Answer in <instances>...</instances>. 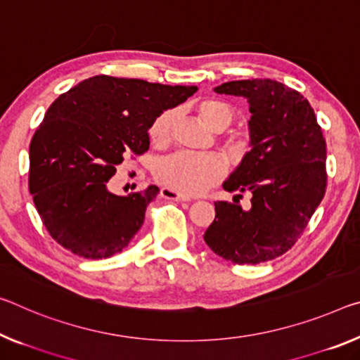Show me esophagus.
<instances>
[{
    "label": "esophagus",
    "instance_id": "34e87169",
    "mask_svg": "<svg viewBox=\"0 0 360 360\" xmlns=\"http://www.w3.org/2000/svg\"><path fill=\"white\" fill-rule=\"evenodd\" d=\"M160 195H162L163 198H167V200L189 202V197L181 195V193H178V192L173 191V189H169V187H162V189H160Z\"/></svg>",
    "mask_w": 360,
    "mask_h": 360
}]
</instances>
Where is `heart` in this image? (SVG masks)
Here are the masks:
<instances>
[{
	"mask_svg": "<svg viewBox=\"0 0 360 360\" xmlns=\"http://www.w3.org/2000/svg\"><path fill=\"white\" fill-rule=\"evenodd\" d=\"M198 115L213 129H224L232 123L236 110L227 102L214 98L203 99L197 105ZM174 113L163 110L152 120L149 127V138L157 146L167 144L171 138ZM232 150H242L243 144L229 141ZM155 178L165 187H169L184 195H195L218 184L224 178L226 167L216 155H197V153L178 152L160 160L155 167Z\"/></svg>",
	"mask_w": 360,
	"mask_h": 360,
	"instance_id": "heart-1",
	"label": "heart"
}]
</instances>
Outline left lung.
<instances>
[{
	"label": "left lung",
	"instance_id": "obj_1",
	"mask_svg": "<svg viewBox=\"0 0 360 360\" xmlns=\"http://www.w3.org/2000/svg\"><path fill=\"white\" fill-rule=\"evenodd\" d=\"M218 94L250 102L252 150L224 182L227 192H250L248 211L216 202L205 242L236 264H259L287 253L303 236L327 189V144L304 96L274 79L221 84Z\"/></svg>",
	"mask_w": 360,
	"mask_h": 360
}]
</instances>
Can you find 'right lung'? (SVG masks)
I'll list each match as a JSON object with an SVG mask.
<instances>
[{"mask_svg":"<svg viewBox=\"0 0 360 360\" xmlns=\"http://www.w3.org/2000/svg\"><path fill=\"white\" fill-rule=\"evenodd\" d=\"M197 86L91 77L60 94L30 142L28 189L54 240L86 259L110 258L141 229L158 187L115 195L107 182L124 157L149 150V127Z\"/></svg>","mask_w":360,"mask_h":360,"instance_id":"1","label":"right lung"}]
</instances>
